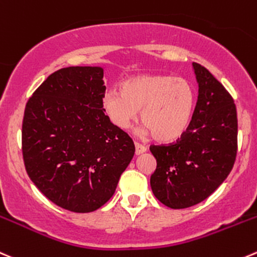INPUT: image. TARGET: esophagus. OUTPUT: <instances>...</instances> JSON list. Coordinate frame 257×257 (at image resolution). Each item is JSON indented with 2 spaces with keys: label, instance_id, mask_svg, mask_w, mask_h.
<instances>
[{
  "label": "esophagus",
  "instance_id": "esophagus-1",
  "mask_svg": "<svg viewBox=\"0 0 257 257\" xmlns=\"http://www.w3.org/2000/svg\"><path fill=\"white\" fill-rule=\"evenodd\" d=\"M134 146H136V154H137V156H139V154L144 153V152L147 151L146 147L142 146V144H139V143H134Z\"/></svg>",
  "mask_w": 257,
  "mask_h": 257
}]
</instances>
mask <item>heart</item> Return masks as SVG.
I'll use <instances>...</instances> for the list:
<instances>
[{
	"label": "heart",
	"mask_w": 257,
	"mask_h": 257,
	"mask_svg": "<svg viewBox=\"0 0 257 257\" xmlns=\"http://www.w3.org/2000/svg\"><path fill=\"white\" fill-rule=\"evenodd\" d=\"M103 110L110 123L126 129L141 110V120L154 139L169 143L181 138L191 125L196 91L189 80L159 74H143L123 81L120 93L108 90Z\"/></svg>",
	"instance_id": "b5f03b06"
}]
</instances>
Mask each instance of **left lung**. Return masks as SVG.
<instances>
[{
    "label": "left lung",
    "mask_w": 257,
    "mask_h": 257,
    "mask_svg": "<svg viewBox=\"0 0 257 257\" xmlns=\"http://www.w3.org/2000/svg\"><path fill=\"white\" fill-rule=\"evenodd\" d=\"M198 99L191 125L169 146H151L157 168L151 176L154 196L174 210L202 202L223 183L237 152V113L222 84L193 62Z\"/></svg>",
    "instance_id": "1"
}]
</instances>
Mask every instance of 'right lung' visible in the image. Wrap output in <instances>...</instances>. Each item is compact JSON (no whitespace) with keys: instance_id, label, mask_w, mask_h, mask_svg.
<instances>
[{"instance_id":"obj_1","label":"right lung","mask_w":257,"mask_h":257,"mask_svg":"<svg viewBox=\"0 0 257 257\" xmlns=\"http://www.w3.org/2000/svg\"><path fill=\"white\" fill-rule=\"evenodd\" d=\"M104 69L52 73L29 99L22 154L35 186L59 207L86 213L105 205L134 156L131 137L104 114Z\"/></svg>"}]
</instances>
